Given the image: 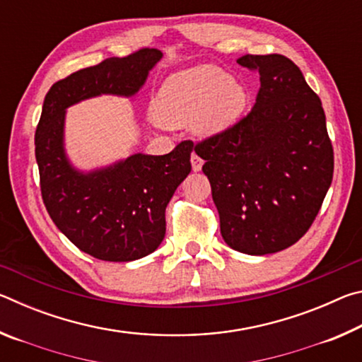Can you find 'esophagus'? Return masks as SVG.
<instances>
[{
    "mask_svg": "<svg viewBox=\"0 0 362 362\" xmlns=\"http://www.w3.org/2000/svg\"><path fill=\"white\" fill-rule=\"evenodd\" d=\"M203 163H204L203 159L196 155V153H193V155H192V168H193L194 173H199L201 168H203Z\"/></svg>",
    "mask_w": 362,
    "mask_h": 362,
    "instance_id": "34e87169",
    "label": "esophagus"
}]
</instances>
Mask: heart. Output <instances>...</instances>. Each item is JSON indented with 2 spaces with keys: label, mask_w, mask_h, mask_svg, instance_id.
Instances as JSON below:
<instances>
[{
  "label": "heart",
  "mask_w": 362,
  "mask_h": 362,
  "mask_svg": "<svg viewBox=\"0 0 362 362\" xmlns=\"http://www.w3.org/2000/svg\"><path fill=\"white\" fill-rule=\"evenodd\" d=\"M249 93L240 79L216 65H196L164 79L151 103L164 126L189 122L198 136H216L235 124L247 105Z\"/></svg>",
  "instance_id": "heart-1"
}]
</instances>
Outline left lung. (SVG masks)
Returning a JSON list of instances; mask_svg holds the SVG:
<instances>
[{
	"instance_id": "8db88e82",
	"label": "left lung",
	"mask_w": 362,
	"mask_h": 362,
	"mask_svg": "<svg viewBox=\"0 0 362 362\" xmlns=\"http://www.w3.org/2000/svg\"><path fill=\"white\" fill-rule=\"evenodd\" d=\"M260 75L247 116L193 150L204 159L225 243L249 255L296 244L332 183L334 150L320 97L281 54L238 59Z\"/></svg>"
}]
</instances>
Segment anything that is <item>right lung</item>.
Here are the masks:
<instances>
[{
  "mask_svg": "<svg viewBox=\"0 0 362 362\" xmlns=\"http://www.w3.org/2000/svg\"><path fill=\"white\" fill-rule=\"evenodd\" d=\"M163 57L140 49L71 73L49 89L35 134L41 194L57 228L83 252L105 262H132L156 250L166 235V207L192 170L193 142L168 153H136L84 173L65 151L66 108L99 95L132 97Z\"/></svg>",
  "mask_w": 362,
  "mask_h": 362,
  "instance_id": "right-lung-1",
  "label": "right lung"
}]
</instances>
